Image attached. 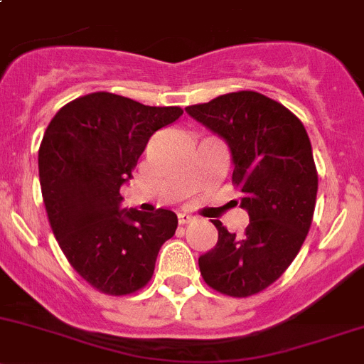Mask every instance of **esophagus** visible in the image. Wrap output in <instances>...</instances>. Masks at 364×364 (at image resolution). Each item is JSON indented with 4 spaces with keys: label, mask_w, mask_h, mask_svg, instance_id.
Segmentation results:
<instances>
[{
    "label": "esophagus",
    "mask_w": 364,
    "mask_h": 364,
    "mask_svg": "<svg viewBox=\"0 0 364 364\" xmlns=\"http://www.w3.org/2000/svg\"><path fill=\"white\" fill-rule=\"evenodd\" d=\"M193 218H196V217H193V215H190V213H186V211H183V213L178 215L179 224H188V222H192Z\"/></svg>",
    "instance_id": "esophagus-1"
}]
</instances>
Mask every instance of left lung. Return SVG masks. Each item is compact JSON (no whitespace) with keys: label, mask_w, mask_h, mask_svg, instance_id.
Returning a JSON list of instances; mask_svg holds the SVG:
<instances>
[{"label":"left lung","mask_w":364,"mask_h":364,"mask_svg":"<svg viewBox=\"0 0 364 364\" xmlns=\"http://www.w3.org/2000/svg\"><path fill=\"white\" fill-rule=\"evenodd\" d=\"M185 110L228 144L249 213L240 236L213 220L218 240L199 257L200 276L220 294L249 297L283 276L308 236L318 190L311 142L288 108L250 90Z\"/></svg>","instance_id":"8db88e82"}]
</instances>
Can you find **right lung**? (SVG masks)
<instances>
[{
  "instance_id": "1",
  "label": "right lung",
  "mask_w": 364,
  "mask_h": 364,
  "mask_svg": "<svg viewBox=\"0 0 364 364\" xmlns=\"http://www.w3.org/2000/svg\"><path fill=\"white\" fill-rule=\"evenodd\" d=\"M183 115L96 92L65 105L38 149V178L49 224L74 270L108 295L146 287L161 245L178 228L171 210L122 208L121 186L158 129Z\"/></svg>"
}]
</instances>
